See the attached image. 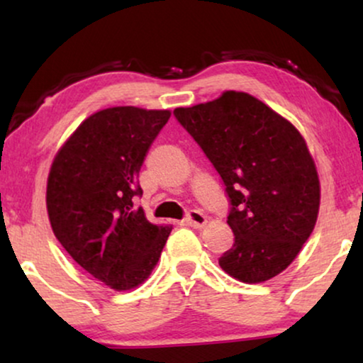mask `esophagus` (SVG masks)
<instances>
[{
	"label": "esophagus",
	"instance_id": "obj_1",
	"mask_svg": "<svg viewBox=\"0 0 363 363\" xmlns=\"http://www.w3.org/2000/svg\"><path fill=\"white\" fill-rule=\"evenodd\" d=\"M185 223L193 228H203L206 225V216L200 210H191L185 216Z\"/></svg>",
	"mask_w": 363,
	"mask_h": 363
}]
</instances>
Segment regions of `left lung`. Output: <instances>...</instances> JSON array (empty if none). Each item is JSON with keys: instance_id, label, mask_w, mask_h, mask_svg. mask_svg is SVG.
<instances>
[{"instance_id": "8db88e82", "label": "left lung", "mask_w": 363, "mask_h": 363, "mask_svg": "<svg viewBox=\"0 0 363 363\" xmlns=\"http://www.w3.org/2000/svg\"><path fill=\"white\" fill-rule=\"evenodd\" d=\"M221 177L235 242L220 266L242 282L284 271L311 236L319 213V177L296 127L245 92L175 108Z\"/></svg>"}]
</instances>
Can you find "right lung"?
I'll list each match as a JSON object with an SVG mask.
<instances>
[{
    "label": "right lung",
    "instance_id": "1",
    "mask_svg": "<svg viewBox=\"0 0 363 363\" xmlns=\"http://www.w3.org/2000/svg\"><path fill=\"white\" fill-rule=\"evenodd\" d=\"M168 111L112 107L86 118L54 158L48 178L52 231L74 261L116 291L155 267L170 226L152 225L135 196L138 173Z\"/></svg>",
    "mask_w": 363,
    "mask_h": 363
}]
</instances>
